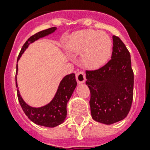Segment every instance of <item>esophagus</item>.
<instances>
[{
	"label": "esophagus",
	"instance_id": "1",
	"mask_svg": "<svg viewBox=\"0 0 150 150\" xmlns=\"http://www.w3.org/2000/svg\"><path fill=\"white\" fill-rule=\"evenodd\" d=\"M76 80H77L78 83H83L86 80V75H85L84 71H78L76 73Z\"/></svg>",
	"mask_w": 150,
	"mask_h": 150
}]
</instances>
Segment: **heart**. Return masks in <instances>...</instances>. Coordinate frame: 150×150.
<instances>
[{
	"instance_id": "b5f03b06",
	"label": "heart",
	"mask_w": 150,
	"mask_h": 150,
	"mask_svg": "<svg viewBox=\"0 0 150 150\" xmlns=\"http://www.w3.org/2000/svg\"><path fill=\"white\" fill-rule=\"evenodd\" d=\"M66 47L72 53L82 52L83 64L89 68H96L109 58L112 42L107 34L94 30H82L71 36Z\"/></svg>"
}]
</instances>
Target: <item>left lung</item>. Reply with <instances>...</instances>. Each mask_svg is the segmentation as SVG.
<instances>
[{"mask_svg": "<svg viewBox=\"0 0 150 150\" xmlns=\"http://www.w3.org/2000/svg\"><path fill=\"white\" fill-rule=\"evenodd\" d=\"M111 59L96 70H86L93 120L111 125L123 120L133 100L134 73L130 53L118 36H113Z\"/></svg>", "mask_w": 150, "mask_h": 150, "instance_id": "left-lung-1", "label": "left lung"}]
</instances>
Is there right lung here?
<instances>
[{
    "label": "right lung",
    "instance_id": "right-lung-1",
    "mask_svg": "<svg viewBox=\"0 0 150 150\" xmlns=\"http://www.w3.org/2000/svg\"><path fill=\"white\" fill-rule=\"evenodd\" d=\"M54 30H56V28L52 27L50 29L39 32L37 33L30 36L24 43V45L22 46L21 51L18 57L17 61H18L21 55L23 54L25 50L28 47L29 43H33L41 37L52 33ZM17 71L18 64L16 66V74H17ZM15 83L17 87L16 77H15ZM76 86H77V82L75 79V74L72 73L70 75H66L60 83L57 92L53 100L49 104L46 105L43 107H40V108H33L27 105L20 96L18 89H17L18 99L25 114H26V116L33 122L38 125L53 128V127L61 125L64 121L66 115H67V109H66L67 103L72 95L73 91L75 89Z\"/></svg>",
    "mask_w": 150,
    "mask_h": 150
}]
</instances>
